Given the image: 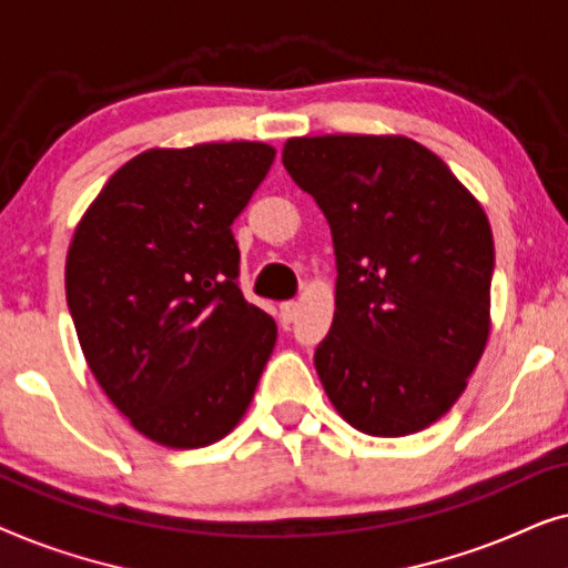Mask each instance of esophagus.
<instances>
[{
    "mask_svg": "<svg viewBox=\"0 0 568 568\" xmlns=\"http://www.w3.org/2000/svg\"><path fill=\"white\" fill-rule=\"evenodd\" d=\"M278 315H282L284 325H290L294 321V315H297V302H282V305H278Z\"/></svg>",
    "mask_w": 568,
    "mask_h": 568,
    "instance_id": "34e87169",
    "label": "esophagus"
}]
</instances>
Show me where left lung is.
<instances>
[{
	"label": "left lung",
	"instance_id": "obj_1",
	"mask_svg": "<svg viewBox=\"0 0 568 568\" xmlns=\"http://www.w3.org/2000/svg\"><path fill=\"white\" fill-rule=\"evenodd\" d=\"M282 162L331 224L336 315L315 348L354 429L406 437L453 408L488 338L494 235L437 154L406 136H302Z\"/></svg>",
	"mask_w": 568,
	"mask_h": 568
}]
</instances>
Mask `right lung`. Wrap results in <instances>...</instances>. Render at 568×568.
<instances>
[{
	"label": "right lung",
	"mask_w": 568,
	"mask_h": 568,
	"mask_svg": "<svg viewBox=\"0 0 568 568\" xmlns=\"http://www.w3.org/2000/svg\"><path fill=\"white\" fill-rule=\"evenodd\" d=\"M276 152L150 150L115 170L67 255V305L92 375L136 432L206 447L235 429L276 344L240 290L232 222Z\"/></svg>",
	"instance_id": "1"
}]
</instances>
